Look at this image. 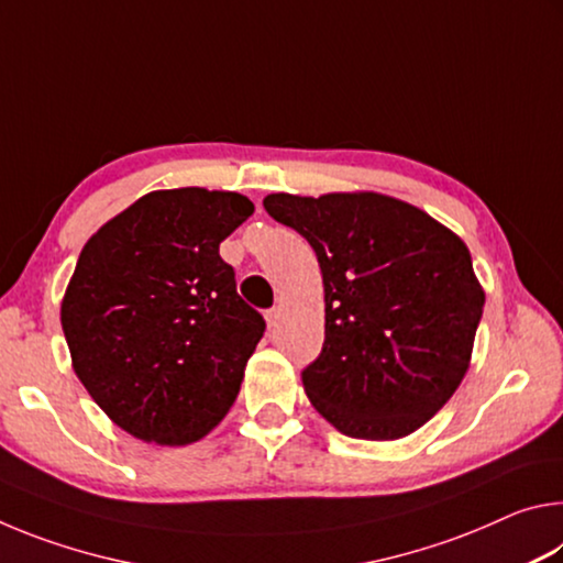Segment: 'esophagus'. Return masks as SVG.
Here are the masks:
<instances>
[{
  "instance_id": "34e87169",
  "label": "esophagus",
  "mask_w": 563,
  "mask_h": 563,
  "mask_svg": "<svg viewBox=\"0 0 563 563\" xmlns=\"http://www.w3.org/2000/svg\"><path fill=\"white\" fill-rule=\"evenodd\" d=\"M278 320H280V308H271L265 312V322H268V330L278 328Z\"/></svg>"
}]
</instances>
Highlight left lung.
<instances>
[{
    "mask_svg": "<svg viewBox=\"0 0 563 563\" xmlns=\"http://www.w3.org/2000/svg\"><path fill=\"white\" fill-rule=\"evenodd\" d=\"M263 206L320 263L325 342L302 369L312 407L355 440H399L430 422L466 375L482 320L470 247L373 190L271 194Z\"/></svg>",
    "mask_w": 563,
    "mask_h": 563,
    "instance_id": "obj_1",
    "label": "left lung"
}]
</instances>
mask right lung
Wrapping results in <instances>:
<instances>
[{"label": "right lung", "instance_id": "add662e5", "mask_svg": "<svg viewBox=\"0 0 563 563\" xmlns=\"http://www.w3.org/2000/svg\"><path fill=\"white\" fill-rule=\"evenodd\" d=\"M253 211L233 190H154L84 245L62 300L71 365L139 440L198 442L235 402L265 320L218 247Z\"/></svg>", "mask_w": 563, "mask_h": 563}]
</instances>
